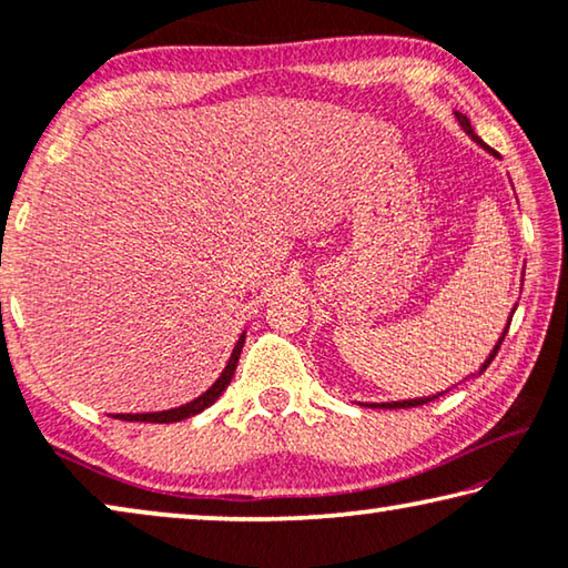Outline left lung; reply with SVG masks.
Segmentation results:
<instances>
[{"label":"left lung","instance_id":"1","mask_svg":"<svg viewBox=\"0 0 568 568\" xmlns=\"http://www.w3.org/2000/svg\"><path fill=\"white\" fill-rule=\"evenodd\" d=\"M456 114V120H459V124L464 126V132L467 134H471L474 140H477V134H474V130H471V124H469V120L464 114H459V112H454ZM479 145H481V140H477ZM513 313H515V308H513ZM510 321H513V316H510ZM507 328H510V324L505 326V332H503V336H500V342L495 344V349H493V354H489L487 357V362L485 365H481V369L479 372H485L487 367H489V362H493L495 357H497V352H500V344L505 342V334H507ZM444 393H438V395H430V397H416V400H403V403H377V405H372V408H416V405H423V403H430V400H436V397H442Z\"/></svg>","mask_w":568,"mask_h":568}]
</instances>
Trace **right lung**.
<instances>
[{"label":"right lung","mask_w":568,"mask_h":568,"mask_svg":"<svg viewBox=\"0 0 568 568\" xmlns=\"http://www.w3.org/2000/svg\"><path fill=\"white\" fill-rule=\"evenodd\" d=\"M242 346H244V334L240 336V342H236L232 357H230V362H226V367H224V372H222V377H219L216 383L211 385L206 393L199 395L196 400L185 403V405H181V408H171V410H160V413H134V416H132V413H122V416H114V418H120V420H142V423H175V420L191 418V416H196V413L206 410L211 403L219 400V395H222V393L226 390V385L232 383L234 369H236V362H240V354H242Z\"/></svg>","instance_id":"right-lung-1"}]
</instances>
